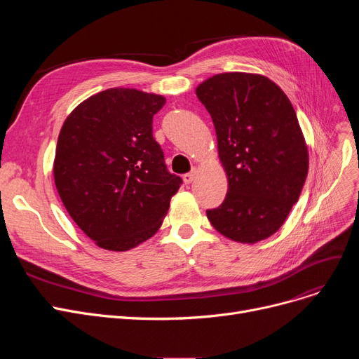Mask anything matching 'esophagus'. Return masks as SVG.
Masks as SVG:
<instances>
[{
	"instance_id": "1",
	"label": "esophagus",
	"mask_w": 359,
	"mask_h": 359,
	"mask_svg": "<svg viewBox=\"0 0 359 359\" xmlns=\"http://www.w3.org/2000/svg\"><path fill=\"white\" fill-rule=\"evenodd\" d=\"M195 176H196V170H192V172L183 175V182H184V184H191V183L194 182Z\"/></svg>"
}]
</instances>
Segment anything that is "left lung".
<instances>
[{
  "label": "left lung",
  "mask_w": 359,
  "mask_h": 359,
  "mask_svg": "<svg viewBox=\"0 0 359 359\" xmlns=\"http://www.w3.org/2000/svg\"><path fill=\"white\" fill-rule=\"evenodd\" d=\"M196 96L212 118L229 192L210 222L222 236L257 243L276 233L298 201L309 172L307 145L295 110L273 81L224 72Z\"/></svg>",
  "instance_id": "1"
}]
</instances>
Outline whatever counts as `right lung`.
<instances>
[{
	"label": "right lung",
	"mask_w": 359,
	"mask_h": 359,
	"mask_svg": "<svg viewBox=\"0 0 359 359\" xmlns=\"http://www.w3.org/2000/svg\"><path fill=\"white\" fill-rule=\"evenodd\" d=\"M164 103L157 94L109 88L75 107L60 132L56 189L75 224L106 250L154 236L182 184L153 137Z\"/></svg>",
	"instance_id": "obj_1"
}]
</instances>
